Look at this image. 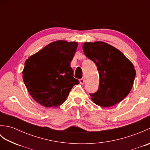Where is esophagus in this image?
Returning <instances> with one entry per match:
<instances>
[{"mask_svg": "<svg viewBox=\"0 0 150 150\" xmlns=\"http://www.w3.org/2000/svg\"><path fill=\"white\" fill-rule=\"evenodd\" d=\"M79 81H80V83L81 84H83L84 83V78H82V79H81L80 80H79Z\"/></svg>", "mask_w": 150, "mask_h": 150, "instance_id": "1", "label": "esophagus"}]
</instances>
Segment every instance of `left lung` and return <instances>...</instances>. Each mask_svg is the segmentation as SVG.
I'll return each mask as SVG.
<instances>
[{
    "label": "left lung",
    "mask_w": 150,
    "mask_h": 150,
    "mask_svg": "<svg viewBox=\"0 0 150 150\" xmlns=\"http://www.w3.org/2000/svg\"><path fill=\"white\" fill-rule=\"evenodd\" d=\"M82 49L96 64L99 73L98 90L90 94L92 101L104 108L122 101L129 93L135 78L132 62L120 51L101 41L84 42Z\"/></svg>",
    "instance_id": "obj_1"
}]
</instances>
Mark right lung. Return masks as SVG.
Masks as SVG:
<instances>
[{"label":"right lung","mask_w":150,"mask_h":150,"mask_svg":"<svg viewBox=\"0 0 150 150\" xmlns=\"http://www.w3.org/2000/svg\"><path fill=\"white\" fill-rule=\"evenodd\" d=\"M77 46L76 42L57 40L26 60L23 81L37 103L57 108L64 103L73 86L79 84L70 66Z\"/></svg>","instance_id":"right-lung-1"}]
</instances>
